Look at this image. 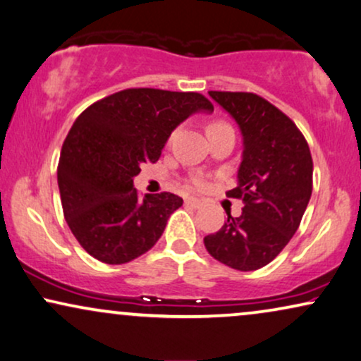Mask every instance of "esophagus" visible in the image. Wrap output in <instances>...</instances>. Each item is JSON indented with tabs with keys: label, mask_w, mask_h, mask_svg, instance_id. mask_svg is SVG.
<instances>
[{
	"label": "esophagus",
	"mask_w": 361,
	"mask_h": 361,
	"mask_svg": "<svg viewBox=\"0 0 361 361\" xmlns=\"http://www.w3.org/2000/svg\"><path fill=\"white\" fill-rule=\"evenodd\" d=\"M185 203L188 204V207H191V208H200V207H202V204H203L202 200L193 198V196H190V198H186Z\"/></svg>",
	"instance_id": "obj_1"
}]
</instances>
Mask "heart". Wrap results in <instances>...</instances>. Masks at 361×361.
Here are the masks:
<instances>
[{
  "label": "heart",
  "mask_w": 361,
  "mask_h": 361,
  "mask_svg": "<svg viewBox=\"0 0 361 361\" xmlns=\"http://www.w3.org/2000/svg\"><path fill=\"white\" fill-rule=\"evenodd\" d=\"M220 126H225V123H221V121H213V123H209V125H208V130H214V128H220ZM193 185L198 186V188H203V186H204V180H203V178H195Z\"/></svg>",
  "instance_id": "b5f03b06"
}]
</instances>
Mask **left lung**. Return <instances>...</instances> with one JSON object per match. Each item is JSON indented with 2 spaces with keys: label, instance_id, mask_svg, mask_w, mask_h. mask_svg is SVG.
Masks as SVG:
<instances>
[{
  "label": "left lung",
  "instance_id": "obj_1",
  "mask_svg": "<svg viewBox=\"0 0 361 361\" xmlns=\"http://www.w3.org/2000/svg\"><path fill=\"white\" fill-rule=\"evenodd\" d=\"M238 123L243 158L238 186L226 191L243 200L238 218L230 213L216 233L204 236L214 259L253 271L278 257L298 230L313 188L308 143L285 113L255 93L208 91Z\"/></svg>",
  "mask_w": 361,
  "mask_h": 361
}]
</instances>
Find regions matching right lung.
I'll use <instances>...</instances> for the list:
<instances>
[{"label": "right lung", "instance_id": "obj_1", "mask_svg": "<svg viewBox=\"0 0 361 361\" xmlns=\"http://www.w3.org/2000/svg\"><path fill=\"white\" fill-rule=\"evenodd\" d=\"M198 111H213L200 93L130 88L76 118L59 154L58 186L68 226L86 253L121 264L153 248L183 200L166 191L140 200L133 178Z\"/></svg>", "mask_w": 361, "mask_h": 361}]
</instances>
